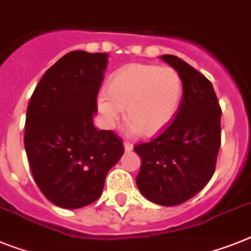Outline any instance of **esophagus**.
Instances as JSON below:
<instances>
[{
  "instance_id": "34e87169",
  "label": "esophagus",
  "mask_w": 251,
  "mask_h": 251,
  "mask_svg": "<svg viewBox=\"0 0 251 251\" xmlns=\"http://www.w3.org/2000/svg\"><path fill=\"white\" fill-rule=\"evenodd\" d=\"M124 148H125L126 151H131L132 148H134V145H132L131 143H129V142H125V143H124Z\"/></svg>"
}]
</instances>
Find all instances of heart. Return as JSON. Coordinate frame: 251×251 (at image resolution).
<instances>
[{"label":"heart","mask_w":251,"mask_h":251,"mask_svg":"<svg viewBox=\"0 0 251 251\" xmlns=\"http://www.w3.org/2000/svg\"><path fill=\"white\" fill-rule=\"evenodd\" d=\"M98 98V109L108 125H115L121 109L130 130L143 136L157 135L177 113L182 80L172 67L130 64L116 71Z\"/></svg>","instance_id":"heart-1"}]
</instances>
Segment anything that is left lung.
Segmentation results:
<instances>
[{"instance_id":"1","label":"left lung","mask_w":251,"mask_h":251,"mask_svg":"<svg viewBox=\"0 0 251 251\" xmlns=\"http://www.w3.org/2000/svg\"><path fill=\"white\" fill-rule=\"evenodd\" d=\"M161 58L180 74L182 100L161 135L134 147L142 158L136 185L148 201L172 207L197 195L213 176L222 109L203 74L172 54Z\"/></svg>"}]
</instances>
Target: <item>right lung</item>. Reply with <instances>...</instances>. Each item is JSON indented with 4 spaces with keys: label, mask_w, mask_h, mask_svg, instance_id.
I'll return each mask as SVG.
<instances>
[{
    "label": "right lung",
    "mask_w": 251,
    "mask_h": 251,
    "mask_svg": "<svg viewBox=\"0 0 251 251\" xmlns=\"http://www.w3.org/2000/svg\"><path fill=\"white\" fill-rule=\"evenodd\" d=\"M107 58L69 52L44 73L28 104L25 151L35 184L57 207L77 209L100 199L124 154L122 139L93 124Z\"/></svg>",
    "instance_id": "obj_1"
}]
</instances>
